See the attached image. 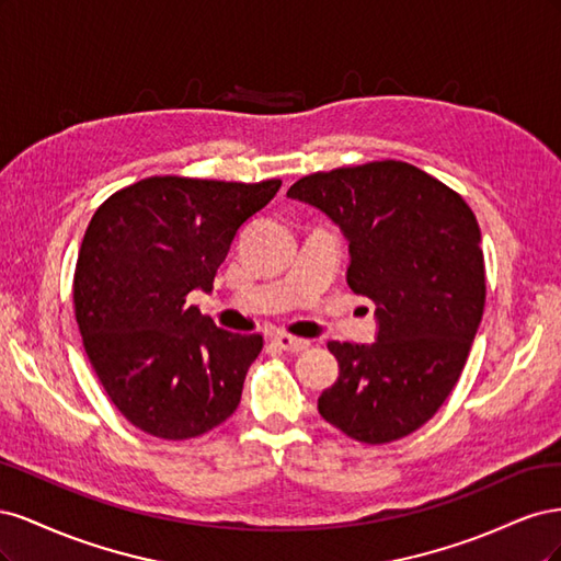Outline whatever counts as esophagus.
Here are the masks:
<instances>
[{
  "mask_svg": "<svg viewBox=\"0 0 561 561\" xmlns=\"http://www.w3.org/2000/svg\"><path fill=\"white\" fill-rule=\"evenodd\" d=\"M274 344L278 348L287 351V353H301V351H307L311 346L309 339H299V336H293V334H287V332L274 334Z\"/></svg>",
  "mask_w": 561,
  "mask_h": 561,
  "instance_id": "esophagus-1",
  "label": "esophagus"
}]
</instances>
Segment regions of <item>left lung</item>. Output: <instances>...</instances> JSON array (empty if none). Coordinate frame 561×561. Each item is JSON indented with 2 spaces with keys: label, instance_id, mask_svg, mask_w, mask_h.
<instances>
[{
  "label": "left lung",
  "instance_id": "left-lung-1",
  "mask_svg": "<svg viewBox=\"0 0 561 561\" xmlns=\"http://www.w3.org/2000/svg\"><path fill=\"white\" fill-rule=\"evenodd\" d=\"M287 196L344 233L346 283L377 307L375 344H328L339 377L318 398L320 416L367 445L414 433L449 398L480 328L478 219L447 184L402 161L316 173Z\"/></svg>",
  "mask_w": 561,
  "mask_h": 561
}]
</instances>
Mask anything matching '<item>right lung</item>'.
Returning a JSON list of instances; mask_svg holds the SVG:
<instances>
[{"label": "right lung", "instance_id": "add662e5", "mask_svg": "<svg viewBox=\"0 0 561 561\" xmlns=\"http://www.w3.org/2000/svg\"><path fill=\"white\" fill-rule=\"evenodd\" d=\"M278 190L280 180L147 178L95 210L75 313L100 383L135 428L190 439L236 412L262 336L219 330L186 295L213 290L236 233Z\"/></svg>", "mask_w": 561, "mask_h": 561}]
</instances>
